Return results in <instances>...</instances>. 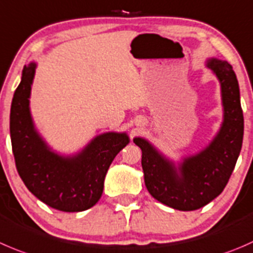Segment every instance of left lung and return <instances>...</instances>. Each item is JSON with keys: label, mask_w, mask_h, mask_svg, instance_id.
Wrapping results in <instances>:
<instances>
[{"label": "left lung", "mask_w": 253, "mask_h": 253, "mask_svg": "<svg viewBox=\"0 0 253 253\" xmlns=\"http://www.w3.org/2000/svg\"><path fill=\"white\" fill-rule=\"evenodd\" d=\"M207 67L221 86L224 121L204 149L184 157L175 166L142 137L134 143L142 149V168L149 194L173 209L192 211L219 197L235 168L244 138V114L236 74L226 60L211 58Z\"/></svg>", "instance_id": "obj_1"}]
</instances>
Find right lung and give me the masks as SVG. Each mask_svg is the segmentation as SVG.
Returning a JSON list of instances; mask_svg holds the SVG:
<instances>
[{"instance_id":"1","label":"right lung","mask_w":253,"mask_h":253,"mask_svg":"<svg viewBox=\"0 0 253 253\" xmlns=\"http://www.w3.org/2000/svg\"><path fill=\"white\" fill-rule=\"evenodd\" d=\"M36 68V63L24 65L12 99L9 133L17 170L29 192L48 207L84 211L101 198L107 169L129 138L126 132H106L72 156L54 152L34 127L29 110Z\"/></svg>"}]
</instances>
